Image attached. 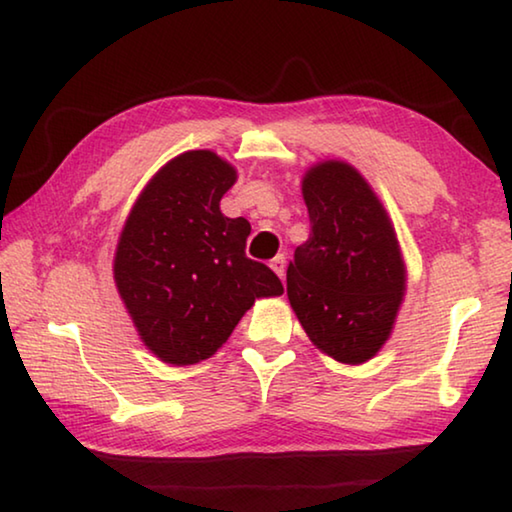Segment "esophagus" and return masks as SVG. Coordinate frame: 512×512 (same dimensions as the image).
Segmentation results:
<instances>
[{
	"mask_svg": "<svg viewBox=\"0 0 512 512\" xmlns=\"http://www.w3.org/2000/svg\"><path fill=\"white\" fill-rule=\"evenodd\" d=\"M271 268L275 271V275L280 277V280H284V271H287V257L284 255H277L271 259Z\"/></svg>",
	"mask_w": 512,
	"mask_h": 512,
	"instance_id": "obj_1",
	"label": "esophagus"
}]
</instances>
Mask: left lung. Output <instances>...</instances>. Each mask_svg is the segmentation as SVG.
<instances>
[{
    "mask_svg": "<svg viewBox=\"0 0 512 512\" xmlns=\"http://www.w3.org/2000/svg\"><path fill=\"white\" fill-rule=\"evenodd\" d=\"M311 232L287 268V296L309 341L359 366L391 339L406 291V264L386 207L343 160L302 176Z\"/></svg>",
    "mask_w": 512,
    "mask_h": 512,
    "instance_id": "8db88e82",
    "label": "left lung"
}]
</instances>
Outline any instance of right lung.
I'll use <instances>...</instances> for the list:
<instances>
[{
    "instance_id": "right-lung-1",
    "label": "right lung",
    "mask_w": 512,
    "mask_h": 512,
    "mask_svg": "<svg viewBox=\"0 0 512 512\" xmlns=\"http://www.w3.org/2000/svg\"><path fill=\"white\" fill-rule=\"evenodd\" d=\"M235 183L221 155L185 151L146 183L121 228L115 287L146 350L171 366L210 359L257 298L284 291L246 257L250 223L221 212Z\"/></svg>"
}]
</instances>
